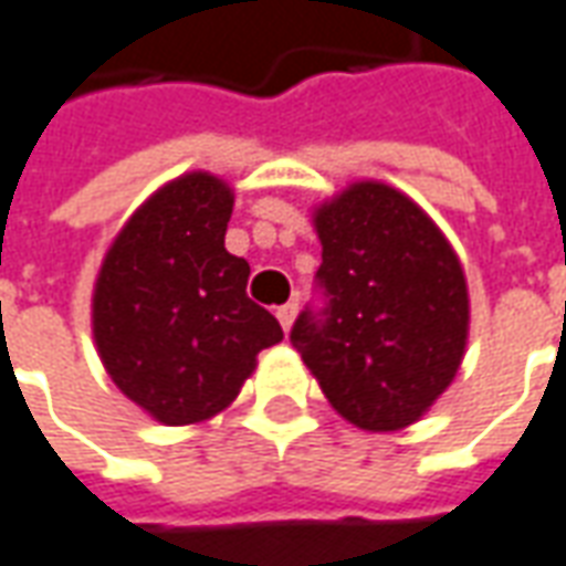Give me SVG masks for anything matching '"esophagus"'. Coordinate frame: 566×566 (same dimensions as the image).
Segmentation results:
<instances>
[{
    "instance_id": "34e87169",
    "label": "esophagus",
    "mask_w": 566,
    "mask_h": 566,
    "mask_svg": "<svg viewBox=\"0 0 566 566\" xmlns=\"http://www.w3.org/2000/svg\"><path fill=\"white\" fill-rule=\"evenodd\" d=\"M275 315H279V322H282L284 331H291V324H294V315H296V300H291V303L279 306V310H275Z\"/></svg>"
}]
</instances>
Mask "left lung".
<instances>
[{
    "mask_svg": "<svg viewBox=\"0 0 566 566\" xmlns=\"http://www.w3.org/2000/svg\"><path fill=\"white\" fill-rule=\"evenodd\" d=\"M324 310L300 312L294 349L343 420L398 432L448 389L469 339L460 256L434 220L379 180L315 208Z\"/></svg>",
    "mask_w": 566,
    "mask_h": 566,
    "instance_id": "obj_1",
    "label": "left lung"
}]
</instances>
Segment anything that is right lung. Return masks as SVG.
<instances>
[{"label":"right lung","instance_id":"obj_1","mask_svg":"<svg viewBox=\"0 0 566 566\" xmlns=\"http://www.w3.org/2000/svg\"><path fill=\"white\" fill-rule=\"evenodd\" d=\"M232 189L189 171L156 189L109 244L91 296V327L122 395L165 426L227 410L284 337L248 296L251 266L229 254Z\"/></svg>","mask_w":566,"mask_h":566}]
</instances>
